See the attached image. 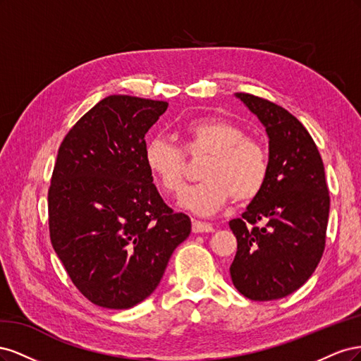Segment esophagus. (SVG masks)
<instances>
[{
    "mask_svg": "<svg viewBox=\"0 0 361 361\" xmlns=\"http://www.w3.org/2000/svg\"><path fill=\"white\" fill-rule=\"evenodd\" d=\"M215 228L211 224H206L202 221H194L192 223V232L194 233H212Z\"/></svg>",
    "mask_w": 361,
    "mask_h": 361,
    "instance_id": "1",
    "label": "esophagus"
}]
</instances>
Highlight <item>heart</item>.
<instances>
[{"label": "heart", "mask_w": 361, "mask_h": 361, "mask_svg": "<svg viewBox=\"0 0 361 361\" xmlns=\"http://www.w3.org/2000/svg\"><path fill=\"white\" fill-rule=\"evenodd\" d=\"M183 149L161 135L152 137L145 147V162L166 194H178L187 174V157L207 158L199 185L185 190L179 203L200 215L221 209L232 199L245 204L264 191L269 158L262 141L224 117H200L182 129Z\"/></svg>", "instance_id": "b5f03b06"}]
</instances>
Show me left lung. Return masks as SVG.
<instances>
[{
    "label": "left lung",
    "instance_id": "left-lung-1",
    "mask_svg": "<svg viewBox=\"0 0 361 361\" xmlns=\"http://www.w3.org/2000/svg\"><path fill=\"white\" fill-rule=\"evenodd\" d=\"M265 126L269 174L264 191L231 226L238 241L231 265L235 288L255 301L300 289L325 248L330 194L313 138L285 108L250 93H236Z\"/></svg>",
    "mask_w": 361,
    "mask_h": 361
}]
</instances>
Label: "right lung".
I'll list each match as a JSON object with an SVG mask.
<instances>
[{
  "mask_svg": "<svg viewBox=\"0 0 361 361\" xmlns=\"http://www.w3.org/2000/svg\"><path fill=\"white\" fill-rule=\"evenodd\" d=\"M169 104L111 94L61 141L51 187V244L84 297L129 309L157 289L191 220L164 203L145 162V135Z\"/></svg>",
  "mask_w": 361,
  "mask_h": 361,
  "instance_id": "obj_1",
  "label": "right lung"
}]
</instances>
